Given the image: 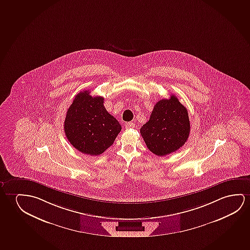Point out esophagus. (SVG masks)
<instances>
[{"label": "esophagus", "instance_id": "34e87169", "mask_svg": "<svg viewBox=\"0 0 250 250\" xmlns=\"http://www.w3.org/2000/svg\"><path fill=\"white\" fill-rule=\"evenodd\" d=\"M135 124L133 122H129V123L125 124V128L126 129H130V128H134Z\"/></svg>", "mask_w": 250, "mask_h": 250}]
</instances>
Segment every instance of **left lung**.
<instances>
[{"label": "left lung", "instance_id": "8db88e82", "mask_svg": "<svg viewBox=\"0 0 250 250\" xmlns=\"http://www.w3.org/2000/svg\"><path fill=\"white\" fill-rule=\"evenodd\" d=\"M189 132L188 110L173 94L169 99L156 102L149 120L140 129L148 149L158 156H167L182 147Z\"/></svg>", "mask_w": 250, "mask_h": 250}]
</instances>
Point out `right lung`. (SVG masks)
<instances>
[{
	"instance_id": "1",
	"label": "right lung",
	"mask_w": 250,
	"mask_h": 250,
	"mask_svg": "<svg viewBox=\"0 0 250 250\" xmlns=\"http://www.w3.org/2000/svg\"><path fill=\"white\" fill-rule=\"evenodd\" d=\"M88 90L80 92L70 105L64 120L69 143L80 152L99 156L113 144L121 125L105 110L104 98L91 96Z\"/></svg>"
}]
</instances>
